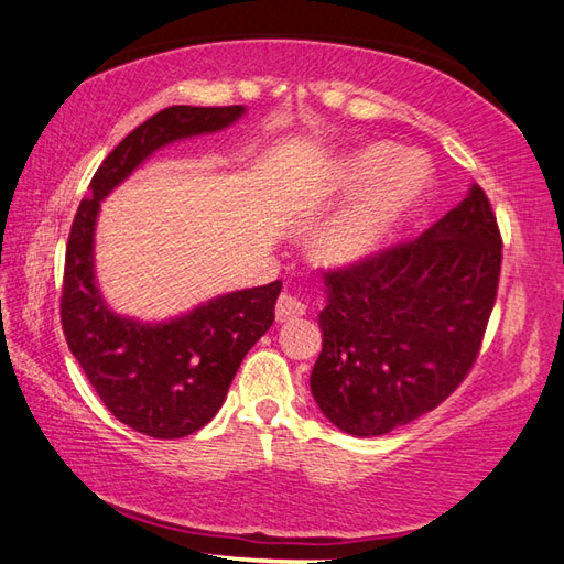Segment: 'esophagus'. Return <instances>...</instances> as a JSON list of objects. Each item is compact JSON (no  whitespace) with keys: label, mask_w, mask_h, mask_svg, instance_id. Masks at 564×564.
I'll use <instances>...</instances> for the list:
<instances>
[{"label":"esophagus","mask_w":564,"mask_h":564,"mask_svg":"<svg viewBox=\"0 0 564 564\" xmlns=\"http://www.w3.org/2000/svg\"><path fill=\"white\" fill-rule=\"evenodd\" d=\"M306 304L302 302V299L299 296H294V294H282L280 299H278V321L280 323H286V321H294V318H299V316H304L306 314Z\"/></svg>","instance_id":"obj_1"}]
</instances>
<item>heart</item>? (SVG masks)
<instances>
[{"label": "heart", "instance_id": "1", "mask_svg": "<svg viewBox=\"0 0 564 564\" xmlns=\"http://www.w3.org/2000/svg\"><path fill=\"white\" fill-rule=\"evenodd\" d=\"M367 183L371 187L357 203L318 231L314 248L325 265H355L377 253L417 203L427 171L417 156H400L391 144H369L349 156L340 171L345 191H357Z\"/></svg>", "mask_w": 564, "mask_h": 564}]
</instances>
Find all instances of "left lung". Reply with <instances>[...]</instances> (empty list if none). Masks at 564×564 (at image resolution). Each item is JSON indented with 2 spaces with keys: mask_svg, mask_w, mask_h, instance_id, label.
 Returning <instances> with one entry per match:
<instances>
[{
  "mask_svg": "<svg viewBox=\"0 0 564 564\" xmlns=\"http://www.w3.org/2000/svg\"><path fill=\"white\" fill-rule=\"evenodd\" d=\"M502 234L480 185L415 239L323 270V349L311 371L323 415L379 436L442 405L480 355Z\"/></svg>",
  "mask_w": 564,
  "mask_h": 564,
  "instance_id": "obj_1",
  "label": "left lung"
}]
</instances>
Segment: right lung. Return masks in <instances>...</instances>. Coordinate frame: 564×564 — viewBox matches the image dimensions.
<instances>
[{"label": "right lung", "mask_w": 564, "mask_h": 564, "mask_svg": "<svg viewBox=\"0 0 564 564\" xmlns=\"http://www.w3.org/2000/svg\"><path fill=\"white\" fill-rule=\"evenodd\" d=\"M241 112V106L159 110L104 159L69 229L59 296L69 352L112 415L154 440H181L217 415L246 352L270 330L282 282L224 294L169 323L120 318L94 282L98 205L154 149L227 128Z\"/></svg>", "instance_id": "add662e5"}]
</instances>
